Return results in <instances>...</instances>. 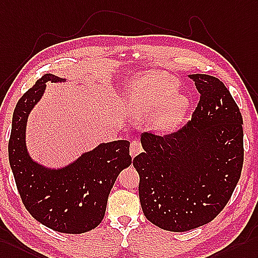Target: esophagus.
Returning <instances> with one entry per match:
<instances>
[{
  "label": "esophagus",
  "mask_w": 258,
  "mask_h": 258,
  "mask_svg": "<svg viewBox=\"0 0 258 258\" xmlns=\"http://www.w3.org/2000/svg\"><path fill=\"white\" fill-rule=\"evenodd\" d=\"M142 152V146L139 140H134L130 144V155L135 158L136 155Z\"/></svg>",
  "instance_id": "1"
}]
</instances>
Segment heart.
I'll use <instances>...</instances> for the list:
<instances>
[{"mask_svg": "<svg viewBox=\"0 0 258 258\" xmlns=\"http://www.w3.org/2000/svg\"><path fill=\"white\" fill-rule=\"evenodd\" d=\"M177 84L162 73H148L129 83L128 104L140 111H152L153 124L162 131H169L178 123L187 109V99L174 95Z\"/></svg>", "mask_w": 258, "mask_h": 258, "instance_id": "heart-1", "label": "heart"}]
</instances>
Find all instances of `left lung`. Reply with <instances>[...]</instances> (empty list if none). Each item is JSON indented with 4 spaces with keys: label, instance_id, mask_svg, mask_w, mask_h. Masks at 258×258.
<instances>
[{
    "label": "left lung",
    "instance_id": "1",
    "mask_svg": "<svg viewBox=\"0 0 258 258\" xmlns=\"http://www.w3.org/2000/svg\"><path fill=\"white\" fill-rule=\"evenodd\" d=\"M200 100L191 120L164 137L141 135L134 159L144 216L163 230L184 232L212 221L241 176L243 118L218 78L190 74Z\"/></svg>",
    "mask_w": 258,
    "mask_h": 258
}]
</instances>
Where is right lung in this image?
I'll return each mask as SVG.
<instances>
[{
  "label": "right lung",
  "mask_w": 258,
  "mask_h": 258,
  "mask_svg": "<svg viewBox=\"0 0 258 258\" xmlns=\"http://www.w3.org/2000/svg\"><path fill=\"white\" fill-rule=\"evenodd\" d=\"M47 82L67 80L47 73L18 100L9 141L10 165L25 208L37 221L61 233H84L102 222L119 173L131 164L130 142L99 143L60 168L34 161L26 146L27 119Z\"/></svg>",
  "instance_id": "1"
}]
</instances>
